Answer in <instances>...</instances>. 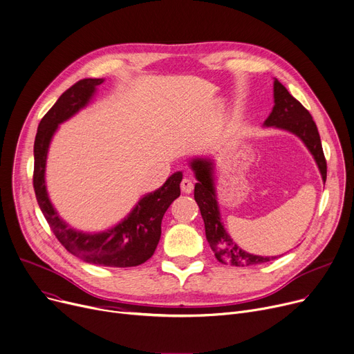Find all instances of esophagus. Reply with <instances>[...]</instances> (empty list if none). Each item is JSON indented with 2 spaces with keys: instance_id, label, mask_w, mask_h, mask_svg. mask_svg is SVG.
<instances>
[{
  "instance_id": "34e87169",
  "label": "esophagus",
  "mask_w": 354,
  "mask_h": 354,
  "mask_svg": "<svg viewBox=\"0 0 354 354\" xmlns=\"http://www.w3.org/2000/svg\"><path fill=\"white\" fill-rule=\"evenodd\" d=\"M180 187H181V192H183L184 194H192L193 188H194V184H193V181H192V180L185 177V178H183V180H181Z\"/></svg>"
}]
</instances>
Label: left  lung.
Segmentation results:
<instances>
[{
    "label": "left lung",
    "mask_w": 354,
    "mask_h": 354,
    "mask_svg": "<svg viewBox=\"0 0 354 354\" xmlns=\"http://www.w3.org/2000/svg\"><path fill=\"white\" fill-rule=\"evenodd\" d=\"M274 102L275 104L272 107L268 119L263 122V126L277 127L297 136L313 156L324 183L328 166H326L320 136L310 113L301 102L296 100L288 92V89L277 77L274 79ZM189 167L194 171L198 181L194 187V198L200 207L205 225V236L212 252L215 254V258L223 263H230L234 266H250L278 258L259 257L241 250L225 231L221 221L218 201H216L214 161L207 157H196L189 161Z\"/></svg>",
    "instance_id": "8db88e82"
}]
</instances>
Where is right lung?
<instances>
[{"label": "right lung", "mask_w": 354, "mask_h": 354, "mask_svg": "<svg viewBox=\"0 0 354 354\" xmlns=\"http://www.w3.org/2000/svg\"><path fill=\"white\" fill-rule=\"evenodd\" d=\"M104 79H82L69 88L42 118L34 143V189L39 208L58 241L72 255L100 266L127 268L146 262L161 235V220L180 197L183 173L176 171L156 192L143 196L118 225L102 232H84L65 223L53 208L45 184L49 145L59 124L75 116L93 99Z\"/></svg>", "instance_id": "add662e5"}]
</instances>
